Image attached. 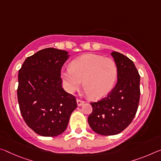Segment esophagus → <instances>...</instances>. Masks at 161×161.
Here are the masks:
<instances>
[{"label":"esophagus","instance_id":"1","mask_svg":"<svg viewBox=\"0 0 161 161\" xmlns=\"http://www.w3.org/2000/svg\"><path fill=\"white\" fill-rule=\"evenodd\" d=\"M76 103H77L78 106H81V104H83L84 103H85V102H84L83 100H81V99H76Z\"/></svg>","mask_w":161,"mask_h":161}]
</instances>
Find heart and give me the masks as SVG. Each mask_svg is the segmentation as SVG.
Segmentation results:
<instances>
[{
  "instance_id": "heart-1",
  "label": "heart",
  "mask_w": 161,
  "mask_h": 161,
  "mask_svg": "<svg viewBox=\"0 0 161 161\" xmlns=\"http://www.w3.org/2000/svg\"><path fill=\"white\" fill-rule=\"evenodd\" d=\"M62 78L66 90L74 92L83 81L86 94L92 99H99L113 90L117 77V67L111 58L86 53L75 58L64 71Z\"/></svg>"
}]
</instances>
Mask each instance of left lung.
Instances as JSON below:
<instances>
[{
    "label": "left lung",
    "instance_id": "obj_1",
    "mask_svg": "<svg viewBox=\"0 0 161 161\" xmlns=\"http://www.w3.org/2000/svg\"><path fill=\"white\" fill-rule=\"evenodd\" d=\"M117 67V82L107 97L91 103L88 122L96 133L113 136L123 131L136 116L140 100V76L133 62L113 52Z\"/></svg>",
    "mask_w": 161,
    "mask_h": 161
}]
</instances>
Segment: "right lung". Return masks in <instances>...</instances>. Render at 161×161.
Returning <instances> with one entry per match:
<instances>
[{"label": "right lung", "mask_w": 161, "mask_h": 161, "mask_svg": "<svg viewBox=\"0 0 161 161\" xmlns=\"http://www.w3.org/2000/svg\"><path fill=\"white\" fill-rule=\"evenodd\" d=\"M69 55L47 48L25 58L19 71L18 101L21 115L36 133L57 136L67 127L76 97L62 88L61 70Z\"/></svg>", "instance_id": "right-lung-1"}]
</instances>
